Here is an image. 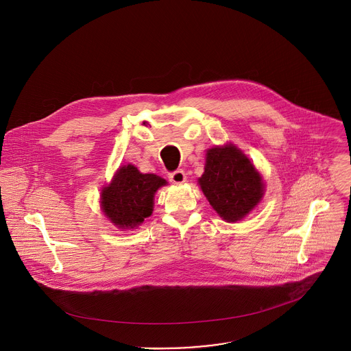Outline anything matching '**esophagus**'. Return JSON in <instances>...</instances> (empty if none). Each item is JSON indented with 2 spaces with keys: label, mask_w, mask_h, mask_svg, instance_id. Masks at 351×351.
Masks as SVG:
<instances>
[{
  "label": "esophagus",
  "mask_w": 351,
  "mask_h": 351,
  "mask_svg": "<svg viewBox=\"0 0 351 351\" xmlns=\"http://www.w3.org/2000/svg\"><path fill=\"white\" fill-rule=\"evenodd\" d=\"M169 180L173 184H184L186 181V176H185L184 170H176L169 174Z\"/></svg>",
  "instance_id": "1"
}]
</instances>
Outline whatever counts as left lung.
<instances>
[{"mask_svg":"<svg viewBox=\"0 0 351 351\" xmlns=\"http://www.w3.org/2000/svg\"><path fill=\"white\" fill-rule=\"evenodd\" d=\"M199 184L213 208L228 222L245 218L264 195L260 173L233 144L207 151Z\"/></svg>","mask_w":351,"mask_h":351,"instance_id":"8db88e82","label":"left lung"}]
</instances>
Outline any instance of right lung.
<instances>
[{
  "label": "right lung",
  "instance_id": "add662e5",
  "mask_svg": "<svg viewBox=\"0 0 351 351\" xmlns=\"http://www.w3.org/2000/svg\"><path fill=\"white\" fill-rule=\"evenodd\" d=\"M166 180L143 174L133 165L119 167L110 185L102 189L101 207L118 229H136L152 214L155 192Z\"/></svg>",
  "mask_w": 351,
  "mask_h": 351
}]
</instances>
